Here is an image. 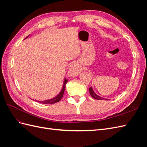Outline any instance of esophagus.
I'll return each mask as SVG.
<instances>
[{"label": "esophagus", "mask_w": 147, "mask_h": 147, "mask_svg": "<svg viewBox=\"0 0 147 147\" xmlns=\"http://www.w3.org/2000/svg\"><path fill=\"white\" fill-rule=\"evenodd\" d=\"M80 72V67L78 63H73L71 64L69 68L68 75L70 77H76Z\"/></svg>", "instance_id": "1"}]
</instances>
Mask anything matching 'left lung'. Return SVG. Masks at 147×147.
<instances>
[{"instance_id":"1","label":"left lung","mask_w":147,"mask_h":147,"mask_svg":"<svg viewBox=\"0 0 147 147\" xmlns=\"http://www.w3.org/2000/svg\"><path fill=\"white\" fill-rule=\"evenodd\" d=\"M89 90H90V93L91 96L93 97L94 99H96L97 100H108V99H105L104 98V97H100L99 96L97 95V94H96V92L94 91V90H93V89L92 87H90V88H89Z\"/></svg>"}]
</instances>
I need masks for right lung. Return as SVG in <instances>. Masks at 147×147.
Here are the masks:
<instances>
[{
    "label": "right lung",
    "mask_w": 147,
    "mask_h": 147,
    "mask_svg": "<svg viewBox=\"0 0 147 147\" xmlns=\"http://www.w3.org/2000/svg\"><path fill=\"white\" fill-rule=\"evenodd\" d=\"M29 36V35H28V37H26V38H27ZM67 82H68V80H67L66 78H64V82H63V87H62L61 91L59 92L58 94L55 97H53V98L48 99V100H43V101H39V100H35V101L40 102V103L45 104H55V103H56V102H58L62 98H63V95H64V92L65 89V84H66L67 83Z\"/></svg>",
    "instance_id": "1"
}]
</instances>
